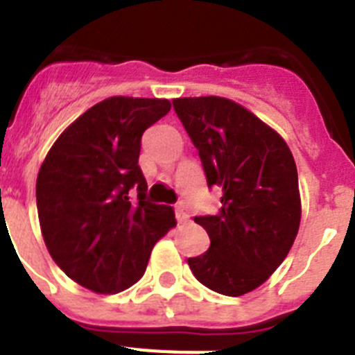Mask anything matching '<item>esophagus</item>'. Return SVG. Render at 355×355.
Instances as JSON below:
<instances>
[{
    "instance_id": "34e87169",
    "label": "esophagus",
    "mask_w": 355,
    "mask_h": 355,
    "mask_svg": "<svg viewBox=\"0 0 355 355\" xmlns=\"http://www.w3.org/2000/svg\"><path fill=\"white\" fill-rule=\"evenodd\" d=\"M175 218H178V222H180V224H184V222L188 220V213L184 211V208L181 205L175 208Z\"/></svg>"
}]
</instances>
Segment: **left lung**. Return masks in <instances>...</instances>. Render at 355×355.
<instances>
[{
	"instance_id": "8db88e82",
	"label": "left lung",
	"mask_w": 355,
	"mask_h": 355,
	"mask_svg": "<svg viewBox=\"0 0 355 355\" xmlns=\"http://www.w3.org/2000/svg\"><path fill=\"white\" fill-rule=\"evenodd\" d=\"M172 105L199 150L208 184L222 188L220 209L193 218L211 243L188 265L209 290L240 297L277 270L299 233L293 155L277 131L227 97H180Z\"/></svg>"
}]
</instances>
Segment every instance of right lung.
Returning <instances> with one entry per match:
<instances>
[{
	"instance_id": "right-lung-1",
	"label": "right lung",
	"mask_w": 355,
	"mask_h": 355,
	"mask_svg": "<svg viewBox=\"0 0 355 355\" xmlns=\"http://www.w3.org/2000/svg\"><path fill=\"white\" fill-rule=\"evenodd\" d=\"M168 99L114 96L89 108L53 144L37 175V211L53 261L83 288L119 293L144 275L156 241L175 227L171 206L146 200L144 131ZM137 199H130V190Z\"/></svg>"
}]
</instances>
